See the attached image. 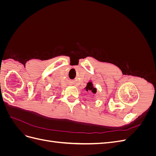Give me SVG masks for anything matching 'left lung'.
Here are the masks:
<instances>
[{"instance_id":"left-lung-1","label":"left lung","mask_w":156,"mask_h":156,"mask_svg":"<svg viewBox=\"0 0 156 156\" xmlns=\"http://www.w3.org/2000/svg\"><path fill=\"white\" fill-rule=\"evenodd\" d=\"M84 89H85L87 91H92V92H93L94 94H95V92H96V88L94 87L93 83L91 81H89L87 83V87L84 88Z\"/></svg>"}]
</instances>
